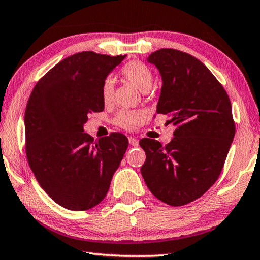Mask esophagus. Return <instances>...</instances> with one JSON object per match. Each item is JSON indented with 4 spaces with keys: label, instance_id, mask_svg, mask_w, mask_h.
Wrapping results in <instances>:
<instances>
[{
    "label": "esophagus",
    "instance_id": "1",
    "mask_svg": "<svg viewBox=\"0 0 260 260\" xmlns=\"http://www.w3.org/2000/svg\"><path fill=\"white\" fill-rule=\"evenodd\" d=\"M129 144L131 145V146H138V145H139V142H138V139H137V138H135V137H129Z\"/></svg>",
    "mask_w": 260,
    "mask_h": 260
}]
</instances>
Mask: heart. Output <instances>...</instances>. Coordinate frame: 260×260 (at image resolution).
I'll return each mask as SVG.
<instances>
[{
	"instance_id": "obj_1",
	"label": "heart",
	"mask_w": 260,
	"mask_h": 260,
	"mask_svg": "<svg viewBox=\"0 0 260 260\" xmlns=\"http://www.w3.org/2000/svg\"><path fill=\"white\" fill-rule=\"evenodd\" d=\"M121 75L123 79L133 83L142 92H147L153 83L152 70L146 63L139 60H131L126 62L121 68ZM100 94H102V100L105 105H109L113 102L114 83L111 79H106L103 82ZM144 120V114L137 111H121L115 117L116 124L127 130L137 129L139 125L143 124Z\"/></svg>"
}]
</instances>
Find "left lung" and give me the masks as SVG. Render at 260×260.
<instances>
[{
  "label": "left lung",
  "instance_id": "left-lung-1",
  "mask_svg": "<svg viewBox=\"0 0 260 260\" xmlns=\"http://www.w3.org/2000/svg\"><path fill=\"white\" fill-rule=\"evenodd\" d=\"M147 61L162 76L157 114L176 126L166 146L139 142L146 161L142 176L154 197L172 207L201 198L216 183L235 135L229 94L212 73L190 54L160 49Z\"/></svg>",
  "mask_w": 260,
  "mask_h": 260
}]
</instances>
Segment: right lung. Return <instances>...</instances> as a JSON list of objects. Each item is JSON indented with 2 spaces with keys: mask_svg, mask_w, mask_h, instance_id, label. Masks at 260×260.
<instances>
[{
  "mask_svg": "<svg viewBox=\"0 0 260 260\" xmlns=\"http://www.w3.org/2000/svg\"><path fill=\"white\" fill-rule=\"evenodd\" d=\"M124 56L73 54L40 79L25 111L26 155L41 187L59 206L89 210L103 201L127 148L120 133L94 142L83 125L104 111L103 82Z\"/></svg>",
  "mask_w": 260,
  "mask_h": 260,
  "instance_id": "add662e5",
  "label": "right lung"
}]
</instances>
